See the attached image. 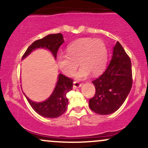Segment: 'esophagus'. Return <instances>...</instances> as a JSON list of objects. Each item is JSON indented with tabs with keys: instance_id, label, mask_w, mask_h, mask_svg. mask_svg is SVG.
<instances>
[{
	"instance_id": "esophagus-1",
	"label": "esophagus",
	"mask_w": 148,
	"mask_h": 148,
	"mask_svg": "<svg viewBox=\"0 0 148 148\" xmlns=\"http://www.w3.org/2000/svg\"><path fill=\"white\" fill-rule=\"evenodd\" d=\"M73 84H74V88H79L81 87V84H80V83L77 82V81H74Z\"/></svg>"
}]
</instances>
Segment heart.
<instances>
[{"mask_svg": "<svg viewBox=\"0 0 148 148\" xmlns=\"http://www.w3.org/2000/svg\"><path fill=\"white\" fill-rule=\"evenodd\" d=\"M57 64L65 76L74 75L78 66L81 68L74 78L78 81L87 79L101 73L106 67L108 51L105 44L100 40L81 38L71 43L67 48L66 54L57 56Z\"/></svg>", "mask_w": 148, "mask_h": 148, "instance_id": "heart-1", "label": "heart"}]
</instances>
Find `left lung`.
Listing matches in <instances>:
<instances>
[{"instance_id": "8db88e82", "label": "left lung", "mask_w": 148, "mask_h": 148, "mask_svg": "<svg viewBox=\"0 0 148 148\" xmlns=\"http://www.w3.org/2000/svg\"><path fill=\"white\" fill-rule=\"evenodd\" d=\"M95 95L89 100L90 108L99 115L114 113L123 105L132 86V63L118 42L113 49L111 62L106 71L92 81Z\"/></svg>"}]
</instances>
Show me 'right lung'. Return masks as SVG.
Segmentation results:
<instances>
[{"instance_id": "obj_1", "label": "right lung", "mask_w": 148, "mask_h": 148, "mask_svg": "<svg viewBox=\"0 0 148 148\" xmlns=\"http://www.w3.org/2000/svg\"><path fill=\"white\" fill-rule=\"evenodd\" d=\"M64 42L63 36L61 33L50 34L40 40H36L27 49L23 54L22 60L30 55L37 49H47L52 53L56 60L57 52L59 47ZM73 81L62 74H59L58 81L53 91L49 97L43 101L36 102L32 101L25 95H24L33 110L39 115L45 118H56L62 115L67 110L68 105L66 94L72 90Z\"/></svg>"}]
</instances>
